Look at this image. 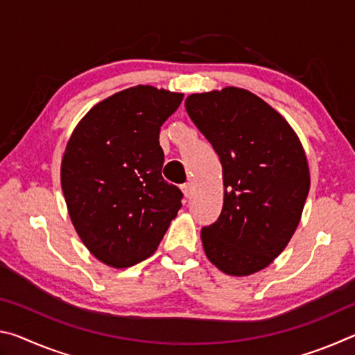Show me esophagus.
I'll return each mask as SVG.
<instances>
[{
  "label": "esophagus",
  "mask_w": 355,
  "mask_h": 355,
  "mask_svg": "<svg viewBox=\"0 0 355 355\" xmlns=\"http://www.w3.org/2000/svg\"><path fill=\"white\" fill-rule=\"evenodd\" d=\"M182 191H183L184 197H191V194H192V184H191V183L182 184Z\"/></svg>",
  "instance_id": "esophagus-1"
}]
</instances>
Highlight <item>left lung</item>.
<instances>
[{
    "label": "left lung",
    "instance_id": "left-lung-1",
    "mask_svg": "<svg viewBox=\"0 0 355 355\" xmlns=\"http://www.w3.org/2000/svg\"><path fill=\"white\" fill-rule=\"evenodd\" d=\"M192 123L219 156L224 205L202 228L208 260L228 275L271 264L296 232L310 188L304 148L286 120L238 87L189 95Z\"/></svg>",
    "mask_w": 355,
    "mask_h": 355
}]
</instances>
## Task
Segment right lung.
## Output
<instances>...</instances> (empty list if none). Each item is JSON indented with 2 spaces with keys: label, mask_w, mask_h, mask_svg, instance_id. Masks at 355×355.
Here are the masks:
<instances>
[{
  "label": "right lung",
  "mask_w": 355,
  "mask_h": 355,
  "mask_svg": "<svg viewBox=\"0 0 355 355\" xmlns=\"http://www.w3.org/2000/svg\"><path fill=\"white\" fill-rule=\"evenodd\" d=\"M183 94L125 89L94 106L65 148L61 184L86 248L112 268H128L158 248L182 208L183 192L161 175L159 130Z\"/></svg>",
  "instance_id": "add662e5"
}]
</instances>
